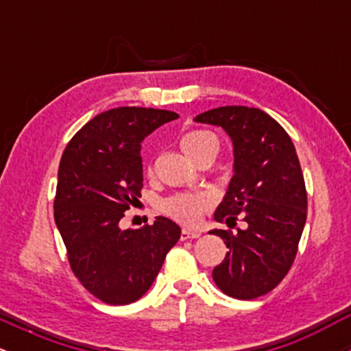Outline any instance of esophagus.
<instances>
[{"mask_svg": "<svg viewBox=\"0 0 351 351\" xmlns=\"http://www.w3.org/2000/svg\"><path fill=\"white\" fill-rule=\"evenodd\" d=\"M199 236H201L199 231H191V229H183V231H181V241L196 239V237Z\"/></svg>", "mask_w": 351, "mask_h": 351, "instance_id": "obj_1", "label": "esophagus"}]
</instances>
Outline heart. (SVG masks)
Masks as SVG:
<instances>
[{
	"instance_id": "b5f03b06",
	"label": "heart",
	"mask_w": 351,
	"mask_h": 351,
	"mask_svg": "<svg viewBox=\"0 0 351 351\" xmlns=\"http://www.w3.org/2000/svg\"><path fill=\"white\" fill-rule=\"evenodd\" d=\"M181 150L186 153L188 158H195L204 148H217V140L213 134L206 130H193L183 135L181 138ZM213 199L206 193H193V195H175L171 198L165 199L162 203V211L173 219L180 221L183 224L198 223L199 216L206 209L211 208Z\"/></svg>"
}]
</instances>
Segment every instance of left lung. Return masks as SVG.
<instances>
[{
	"mask_svg": "<svg viewBox=\"0 0 351 351\" xmlns=\"http://www.w3.org/2000/svg\"><path fill=\"white\" fill-rule=\"evenodd\" d=\"M195 122L221 127L232 142V178L215 219L237 232L213 229L229 251L213 279L219 291L239 300L271 292L295 259L305 219L307 191L291 136L261 108L217 107Z\"/></svg>",
	"mask_w": 351,
	"mask_h": 351,
	"instance_id": "1",
	"label": "left lung"
}]
</instances>
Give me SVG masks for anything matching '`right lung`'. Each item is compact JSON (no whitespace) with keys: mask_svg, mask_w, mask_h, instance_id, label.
<instances>
[{"mask_svg":"<svg viewBox=\"0 0 351 351\" xmlns=\"http://www.w3.org/2000/svg\"><path fill=\"white\" fill-rule=\"evenodd\" d=\"M175 119L178 114L158 108H112L84 125L60 158L56 226L75 277L106 304L127 305L147 293L181 236L165 216L152 226L120 228L142 196V142Z\"/></svg>","mask_w":351,"mask_h":351,"instance_id":"add662e5","label":"right lung"}]
</instances>
